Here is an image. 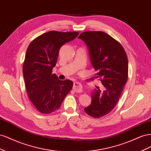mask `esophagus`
I'll use <instances>...</instances> for the list:
<instances>
[{"mask_svg":"<svg viewBox=\"0 0 151 151\" xmlns=\"http://www.w3.org/2000/svg\"><path fill=\"white\" fill-rule=\"evenodd\" d=\"M82 89H83V86L82 84L79 83H76L74 84V86H73V89L74 90L75 92L76 93H81Z\"/></svg>","mask_w":151,"mask_h":151,"instance_id":"1","label":"esophagus"}]
</instances>
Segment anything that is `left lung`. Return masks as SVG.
<instances>
[{
    "label": "left lung",
    "mask_w": 151,
    "mask_h": 151,
    "mask_svg": "<svg viewBox=\"0 0 151 151\" xmlns=\"http://www.w3.org/2000/svg\"><path fill=\"white\" fill-rule=\"evenodd\" d=\"M78 38L88 45L96 77L104 87L103 91L99 87L94 89L91 103L84 111L93 118H101L115 107L127 83V55L122 45L104 32L86 31Z\"/></svg>",
    "instance_id": "1"
}]
</instances>
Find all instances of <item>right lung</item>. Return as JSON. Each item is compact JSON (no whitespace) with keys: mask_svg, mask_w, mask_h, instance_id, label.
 Listing matches in <instances>:
<instances>
[{"mask_svg":"<svg viewBox=\"0 0 151 151\" xmlns=\"http://www.w3.org/2000/svg\"><path fill=\"white\" fill-rule=\"evenodd\" d=\"M78 32L50 31L34 39L29 45L22 65L27 93L42 113L49 114L60 107L72 88L70 80H59L52 74L60 48L75 39Z\"/></svg>","mask_w":151,"mask_h":151,"instance_id":"1","label":"right lung"}]
</instances>
